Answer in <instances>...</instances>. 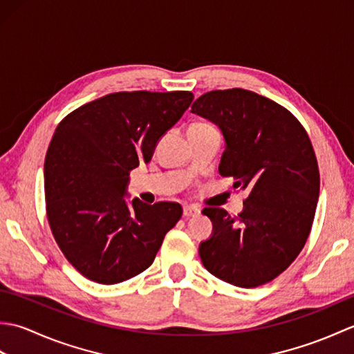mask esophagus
Wrapping results in <instances>:
<instances>
[{"label": "esophagus", "instance_id": "34e87169", "mask_svg": "<svg viewBox=\"0 0 354 354\" xmlns=\"http://www.w3.org/2000/svg\"><path fill=\"white\" fill-rule=\"evenodd\" d=\"M199 214V208L192 207V205H185L184 207V217H192Z\"/></svg>", "mask_w": 354, "mask_h": 354}]
</instances>
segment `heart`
Segmentation results:
<instances>
[{
    "label": "heart",
    "instance_id": "obj_1",
    "mask_svg": "<svg viewBox=\"0 0 354 354\" xmlns=\"http://www.w3.org/2000/svg\"><path fill=\"white\" fill-rule=\"evenodd\" d=\"M196 124H208V123H196Z\"/></svg>",
    "mask_w": 354,
    "mask_h": 354
}]
</instances>
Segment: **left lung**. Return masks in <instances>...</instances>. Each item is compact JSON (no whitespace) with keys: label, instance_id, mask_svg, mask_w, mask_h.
Masks as SVG:
<instances>
[{"label":"left lung","instance_id":"left-lung-1","mask_svg":"<svg viewBox=\"0 0 354 354\" xmlns=\"http://www.w3.org/2000/svg\"><path fill=\"white\" fill-rule=\"evenodd\" d=\"M192 112L221 127L227 142L221 176L248 190L236 217L202 209L214 231L199 246L201 260L239 288L272 281L301 252L317 212L319 170L309 135L290 111L242 88L202 94Z\"/></svg>","mask_w":354,"mask_h":354}]
</instances>
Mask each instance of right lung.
I'll return each mask as SVG.
<instances>
[{
	"label": "right lung",
	"mask_w": 354,
	"mask_h": 354,
	"mask_svg": "<svg viewBox=\"0 0 354 354\" xmlns=\"http://www.w3.org/2000/svg\"><path fill=\"white\" fill-rule=\"evenodd\" d=\"M190 91L112 93L74 109L45 155L47 219L56 243L88 280L115 284L147 269L183 216L176 202H124L129 173L149 162Z\"/></svg>",
	"instance_id": "1"
}]
</instances>
